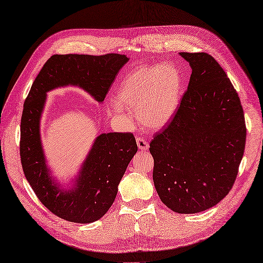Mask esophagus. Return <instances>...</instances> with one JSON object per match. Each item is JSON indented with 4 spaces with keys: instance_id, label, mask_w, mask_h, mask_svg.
<instances>
[{
    "instance_id": "1",
    "label": "esophagus",
    "mask_w": 263,
    "mask_h": 263,
    "mask_svg": "<svg viewBox=\"0 0 263 263\" xmlns=\"http://www.w3.org/2000/svg\"><path fill=\"white\" fill-rule=\"evenodd\" d=\"M136 141H137V145H138V147H139V149H141V151H147V148H148V142L143 138V137H137V139H136Z\"/></svg>"
}]
</instances>
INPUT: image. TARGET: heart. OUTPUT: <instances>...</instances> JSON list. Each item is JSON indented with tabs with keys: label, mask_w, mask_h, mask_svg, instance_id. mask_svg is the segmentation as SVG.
Wrapping results in <instances>:
<instances>
[{
	"label": "heart",
	"mask_w": 263,
	"mask_h": 263,
	"mask_svg": "<svg viewBox=\"0 0 263 263\" xmlns=\"http://www.w3.org/2000/svg\"><path fill=\"white\" fill-rule=\"evenodd\" d=\"M182 82L171 66H149L135 69L121 82L114 109L138 108L140 122L149 128H161L178 109Z\"/></svg>",
	"instance_id": "obj_1"
}]
</instances>
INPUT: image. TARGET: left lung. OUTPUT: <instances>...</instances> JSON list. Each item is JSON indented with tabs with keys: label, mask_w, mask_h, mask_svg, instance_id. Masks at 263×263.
Returning <instances> with one entry per match:
<instances>
[{
	"label": "left lung",
	"mask_w": 263,
	"mask_h": 263,
	"mask_svg": "<svg viewBox=\"0 0 263 263\" xmlns=\"http://www.w3.org/2000/svg\"><path fill=\"white\" fill-rule=\"evenodd\" d=\"M192 74L180 107L154 136L156 192L169 209L194 214L231 191L242 160L246 126L240 97L218 62L205 52H180Z\"/></svg>",
	"instance_id": "left-lung-1"
}]
</instances>
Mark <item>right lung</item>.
Returning a JSON list of instances; mask_svg holds the SVG:
<instances>
[{
	"label": "right lung",
	"mask_w": 263,
	"mask_h": 263,
	"mask_svg": "<svg viewBox=\"0 0 263 263\" xmlns=\"http://www.w3.org/2000/svg\"><path fill=\"white\" fill-rule=\"evenodd\" d=\"M128 61L124 54H54L37 74L24 102L20 125V158L23 173L40 201L68 221L90 223L102 218L114 203L118 185L138 151L132 133L99 135L83 162L76 185L64 191L47 167L40 123L46 93L77 85L97 102H104L117 73Z\"/></svg>",
	"instance_id": "obj_1"
}]
</instances>
